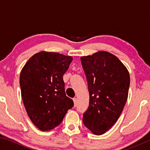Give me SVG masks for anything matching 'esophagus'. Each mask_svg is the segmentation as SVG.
<instances>
[{"instance_id": "esophagus-1", "label": "esophagus", "mask_w": 150, "mask_h": 150, "mask_svg": "<svg viewBox=\"0 0 150 150\" xmlns=\"http://www.w3.org/2000/svg\"><path fill=\"white\" fill-rule=\"evenodd\" d=\"M73 102H74V105H75V106H76V105H77V98H76V97L73 98Z\"/></svg>"}]
</instances>
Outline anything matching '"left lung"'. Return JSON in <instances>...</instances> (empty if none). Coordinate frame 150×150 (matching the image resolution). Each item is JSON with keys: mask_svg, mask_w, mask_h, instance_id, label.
<instances>
[{"mask_svg": "<svg viewBox=\"0 0 150 150\" xmlns=\"http://www.w3.org/2000/svg\"><path fill=\"white\" fill-rule=\"evenodd\" d=\"M81 62L89 93V106L83 122L94 134L102 135L116 123L123 110L130 75L118 58L108 52L81 57Z\"/></svg>", "mask_w": 150, "mask_h": 150, "instance_id": "left-lung-1", "label": "left lung"}]
</instances>
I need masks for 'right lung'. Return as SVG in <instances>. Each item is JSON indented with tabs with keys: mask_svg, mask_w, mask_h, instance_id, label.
<instances>
[{
	"mask_svg": "<svg viewBox=\"0 0 150 150\" xmlns=\"http://www.w3.org/2000/svg\"><path fill=\"white\" fill-rule=\"evenodd\" d=\"M73 57L43 51L22 68L20 85L24 105L33 124L42 131L59 125L73 101L66 96L63 75Z\"/></svg>",
	"mask_w": 150,
	"mask_h": 150,
	"instance_id": "add662e5",
	"label": "right lung"
}]
</instances>
